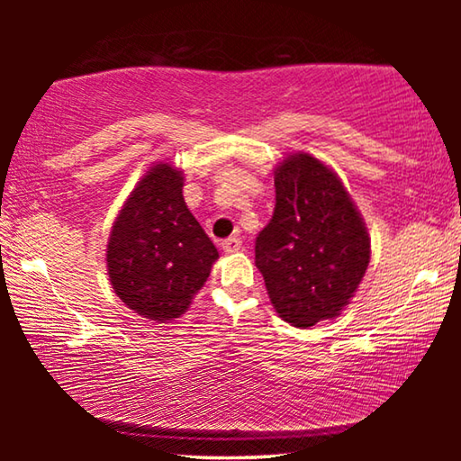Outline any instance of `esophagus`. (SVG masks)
Returning <instances> with one entry per match:
<instances>
[{
  "label": "esophagus",
  "instance_id": "obj_1",
  "mask_svg": "<svg viewBox=\"0 0 461 461\" xmlns=\"http://www.w3.org/2000/svg\"><path fill=\"white\" fill-rule=\"evenodd\" d=\"M221 248H223V252H228V254H233V252H240L241 249V240L238 238V236H233V238H228L221 244Z\"/></svg>",
  "mask_w": 461,
  "mask_h": 461
}]
</instances>
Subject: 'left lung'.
<instances>
[{
  "mask_svg": "<svg viewBox=\"0 0 461 461\" xmlns=\"http://www.w3.org/2000/svg\"><path fill=\"white\" fill-rule=\"evenodd\" d=\"M275 189V213L256 238V267L276 313L305 330L349 305L368 268L370 238L346 186L315 156L280 162Z\"/></svg>",
  "mask_w": 461,
  "mask_h": 461,
  "instance_id": "obj_1",
  "label": "left lung"
}]
</instances>
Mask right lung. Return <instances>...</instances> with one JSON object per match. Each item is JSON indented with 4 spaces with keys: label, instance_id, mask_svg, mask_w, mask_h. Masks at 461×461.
<instances>
[{
    "label": "right lung",
    "instance_id": "add662e5",
    "mask_svg": "<svg viewBox=\"0 0 461 461\" xmlns=\"http://www.w3.org/2000/svg\"><path fill=\"white\" fill-rule=\"evenodd\" d=\"M181 170L150 167L123 203L107 241V272L122 303L152 321L181 317L220 258L186 209Z\"/></svg>",
    "mask_w": 461,
    "mask_h": 461
}]
</instances>
